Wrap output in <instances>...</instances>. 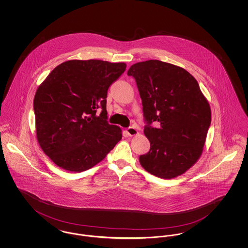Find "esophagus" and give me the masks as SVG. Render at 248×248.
I'll use <instances>...</instances> for the list:
<instances>
[{
    "instance_id": "esophagus-1",
    "label": "esophagus",
    "mask_w": 248,
    "mask_h": 248,
    "mask_svg": "<svg viewBox=\"0 0 248 248\" xmlns=\"http://www.w3.org/2000/svg\"><path fill=\"white\" fill-rule=\"evenodd\" d=\"M126 134L130 136V137H133V136H136L139 132H138V130L136 127H134V126H130L128 128H126Z\"/></svg>"
}]
</instances>
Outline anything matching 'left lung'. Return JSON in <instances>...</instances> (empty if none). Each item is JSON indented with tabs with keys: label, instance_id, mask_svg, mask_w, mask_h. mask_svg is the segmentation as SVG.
I'll return each instance as SVG.
<instances>
[{
	"label": "left lung",
	"instance_id": "left-lung-1",
	"mask_svg": "<svg viewBox=\"0 0 248 248\" xmlns=\"http://www.w3.org/2000/svg\"><path fill=\"white\" fill-rule=\"evenodd\" d=\"M143 106L144 134L151 143L142 167L161 178L185 173L200 158L211 124L210 106L195 78L180 67L147 60L130 67ZM158 121L159 126L151 124Z\"/></svg>",
	"mask_w": 248,
	"mask_h": 248
}]
</instances>
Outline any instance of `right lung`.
<instances>
[{
	"instance_id": "1",
	"label": "right lung",
	"mask_w": 248,
	"mask_h": 248,
	"mask_svg": "<svg viewBox=\"0 0 248 248\" xmlns=\"http://www.w3.org/2000/svg\"><path fill=\"white\" fill-rule=\"evenodd\" d=\"M125 68V63L69 60L38 87L33 100L37 140L58 166L71 172L88 170L121 140V128L107 121L106 98Z\"/></svg>"
}]
</instances>
